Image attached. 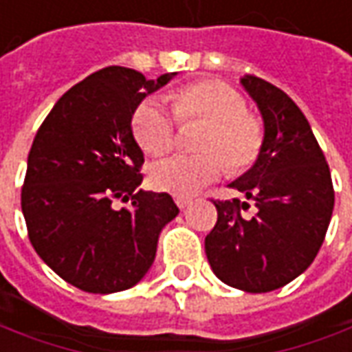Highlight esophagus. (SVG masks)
<instances>
[{
  "label": "esophagus",
  "instance_id": "34e87169",
  "mask_svg": "<svg viewBox=\"0 0 352 352\" xmlns=\"http://www.w3.org/2000/svg\"><path fill=\"white\" fill-rule=\"evenodd\" d=\"M175 204L179 206V210H185V208H188V204H190V198H183V196H177Z\"/></svg>",
  "mask_w": 352,
  "mask_h": 352
}]
</instances>
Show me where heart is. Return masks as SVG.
Instances as JSON below:
<instances>
[{
  "instance_id": "heart-1",
  "label": "heart",
  "mask_w": 352,
  "mask_h": 352,
  "mask_svg": "<svg viewBox=\"0 0 352 352\" xmlns=\"http://www.w3.org/2000/svg\"><path fill=\"white\" fill-rule=\"evenodd\" d=\"M173 111L160 100L148 98L133 113V135L146 154H164L177 136L181 123L206 121L200 138V156L166 157L150 169V183L175 196H192L217 181L226 167L241 175L256 166L266 144L264 121L246 109L245 98L223 80H198L171 94Z\"/></svg>"
}]
</instances>
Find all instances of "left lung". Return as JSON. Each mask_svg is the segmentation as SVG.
Instances as JSON below:
<instances>
[{"instance_id":"obj_1","label":"left lung","mask_w":352,"mask_h":352,"mask_svg":"<svg viewBox=\"0 0 352 352\" xmlns=\"http://www.w3.org/2000/svg\"><path fill=\"white\" fill-rule=\"evenodd\" d=\"M264 117L266 144L258 164L233 188L254 200H214L217 221L206 235L210 266L223 283L246 293H267L307 270L324 243L336 192L326 156L305 113L264 78H241Z\"/></svg>"}]
</instances>
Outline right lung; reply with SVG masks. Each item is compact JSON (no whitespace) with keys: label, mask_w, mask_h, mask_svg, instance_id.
<instances>
[{"label":"right lung","mask_w":352,"mask_h":352,"mask_svg":"<svg viewBox=\"0 0 352 352\" xmlns=\"http://www.w3.org/2000/svg\"><path fill=\"white\" fill-rule=\"evenodd\" d=\"M173 75L146 80L135 69H100L67 90L36 133L21 190L28 239L80 291L136 285L179 214L167 192L136 190L144 156L131 131L138 104ZM116 199L131 204L117 210Z\"/></svg>","instance_id":"right-lung-1"}]
</instances>
